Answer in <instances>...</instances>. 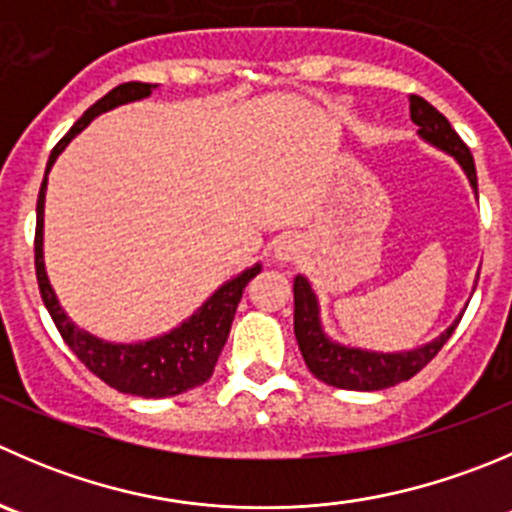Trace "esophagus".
Wrapping results in <instances>:
<instances>
[{"instance_id": "esophagus-1", "label": "esophagus", "mask_w": 512, "mask_h": 512, "mask_svg": "<svg viewBox=\"0 0 512 512\" xmlns=\"http://www.w3.org/2000/svg\"><path fill=\"white\" fill-rule=\"evenodd\" d=\"M272 255H275L277 262L297 260V257L302 255V242L292 235L280 237V240L275 242V250H272Z\"/></svg>"}]
</instances>
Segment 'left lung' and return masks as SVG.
<instances>
[{
  "mask_svg": "<svg viewBox=\"0 0 512 512\" xmlns=\"http://www.w3.org/2000/svg\"><path fill=\"white\" fill-rule=\"evenodd\" d=\"M410 119L418 124V135L425 142H430L433 147L448 152L450 157L458 160V165L468 175L470 187L478 195V175H475L473 155H470L468 145L458 137V132L450 127L448 119L418 94H410ZM292 292H295V337L302 357H305V365L310 367L317 380L340 390L370 393V390H385L398 385V382L410 380L438 355L440 347L448 342V337L453 335L460 317H463L460 315L443 335L435 337L433 342L423 347H415V350L408 352H375L340 345V342L330 340L325 335L320 322V305H317V297L307 277L297 275Z\"/></svg>",
  "mask_w": 512,
  "mask_h": 512,
  "instance_id": "1",
  "label": "left lung"
}]
</instances>
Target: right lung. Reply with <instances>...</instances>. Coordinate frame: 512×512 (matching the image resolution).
Listing matches in <instances>:
<instances>
[{
    "label": "right lung",
    "mask_w": 512,
    "mask_h": 512,
    "mask_svg": "<svg viewBox=\"0 0 512 512\" xmlns=\"http://www.w3.org/2000/svg\"><path fill=\"white\" fill-rule=\"evenodd\" d=\"M157 84L147 82H124L104 94L102 99L92 104L82 117L74 122L72 130L59 140L49 155L44 182L39 187L37 200V232H34V267H37L39 292H42L44 307L52 315L59 335L67 342L69 350L84 362L89 372L104 380L109 388L127 395H140V398H172L187 390L197 388L207 382L215 372L217 357L225 347L230 335L235 310L242 300V290L247 282L262 270V265H252L250 270L240 272L237 277L227 280L220 290L207 297L205 305L187 317L180 327L165 332L160 337L142 342H107L92 332L82 330L69 320L67 312L59 305L52 285H49L47 270H44V192H47V175L52 170L54 160L64 152V147L74 140V135L87 127L94 117L102 112L119 107V104L137 102V99L150 97Z\"/></svg>",
    "instance_id": "1"
}]
</instances>
